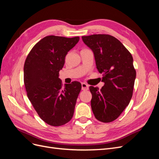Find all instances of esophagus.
<instances>
[{
    "instance_id": "1",
    "label": "esophagus",
    "mask_w": 159,
    "mask_h": 159,
    "mask_svg": "<svg viewBox=\"0 0 159 159\" xmlns=\"http://www.w3.org/2000/svg\"><path fill=\"white\" fill-rule=\"evenodd\" d=\"M89 89V85L85 83L81 84V89L82 90H88Z\"/></svg>"
}]
</instances>
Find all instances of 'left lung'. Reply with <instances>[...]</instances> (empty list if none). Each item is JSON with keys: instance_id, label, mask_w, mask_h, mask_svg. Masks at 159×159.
I'll return each instance as SVG.
<instances>
[{"instance_id": "1", "label": "left lung", "mask_w": 159, "mask_h": 159, "mask_svg": "<svg viewBox=\"0 0 159 159\" xmlns=\"http://www.w3.org/2000/svg\"><path fill=\"white\" fill-rule=\"evenodd\" d=\"M82 40L92 50L104 83L100 90L89 86L91 109L99 121L111 122L121 114L132 98L136 78L132 55L112 36L93 34L82 36Z\"/></svg>"}]
</instances>
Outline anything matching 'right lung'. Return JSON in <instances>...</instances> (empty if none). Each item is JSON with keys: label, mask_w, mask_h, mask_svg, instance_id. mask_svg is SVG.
Segmentation results:
<instances>
[{"label": "right lung", "mask_w": 159, "mask_h": 159, "mask_svg": "<svg viewBox=\"0 0 159 159\" xmlns=\"http://www.w3.org/2000/svg\"><path fill=\"white\" fill-rule=\"evenodd\" d=\"M79 40V36H46L33 47L25 61L24 81L28 98L40 117L52 126L63 125L74 115L81 84L75 81L62 88L59 72L66 56Z\"/></svg>", "instance_id": "right-lung-1"}]
</instances>
